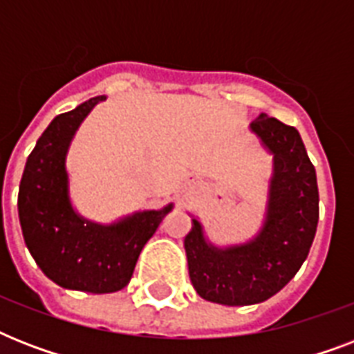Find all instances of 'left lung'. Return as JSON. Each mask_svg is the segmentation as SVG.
Returning <instances> with one entry per match:
<instances>
[{
    "label": "left lung",
    "instance_id": "8db88e82",
    "mask_svg": "<svg viewBox=\"0 0 354 354\" xmlns=\"http://www.w3.org/2000/svg\"><path fill=\"white\" fill-rule=\"evenodd\" d=\"M250 128L274 156L263 227L252 241L218 248L193 218L183 241L194 290L230 307L255 305L277 294L305 263L319 218L316 171L299 132L266 113Z\"/></svg>",
    "mask_w": 354,
    "mask_h": 354
}]
</instances>
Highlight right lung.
Returning <instances> with one entry per match:
<instances>
[{
	"mask_svg": "<svg viewBox=\"0 0 354 354\" xmlns=\"http://www.w3.org/2000/svg\"><path fill=\"white\" fill-rule=\"evenodd\" d=\"M104 99L93 97L53 119L27 158L18 193L19 226L36 264L62 288L91 294L128 285L139 253L172 209L169 204L97 224L71 205L66 156L80 122Z\"/></svg>",
	"mask_w": 354,
	"mask_h": 354,
	"instance_id": "1",
	"label": "right lung"
}]
</instances>
